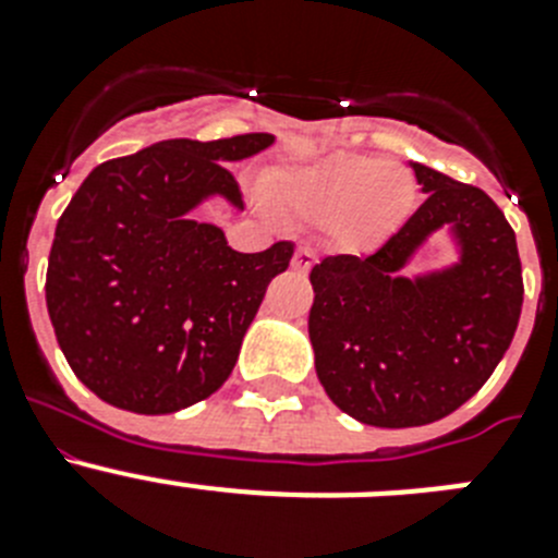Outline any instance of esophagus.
Returning <instances> with one entry per match:
<instances>
[{
    "label": "esophagus",
    "instance_id": "obj_1",
    "mask_svg": "<svg viewBox=\"0 0 558 558\" xmlns=\"http://www.w3.org/2000/svg\"><path fill=\"white\" fill-rule=\"evenodd\" d=\"M313 265H315V251L310 248V245H299L293 254V270H302V274H307Z\"/></svg>",
    "mask_w": 558,
    "mask_h": 558
}]
</instances>
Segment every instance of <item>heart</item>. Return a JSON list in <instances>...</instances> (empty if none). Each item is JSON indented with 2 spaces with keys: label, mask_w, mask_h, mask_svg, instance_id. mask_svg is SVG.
<instances>
[{
  "label": "heart",
  "mask_w": 558,
  "mask_h": 558,
  "mask_svg": "<svg viewBox=\"0 0 558 558\" xmlns=\"http://www.w3.org/2000/svg\"><path fill=\"white\" fill-rule=\"evenodd\" d=\"M416 179L399 161L335 153L322 161L268 172L263 198L274 211L329 223L335 245L363 254L397 234L416 206Z\"/></svg>",
  "instance_id": "b5f03b06"
}]
</instances>
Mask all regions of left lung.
I'll return each mask as SVG.
<instances>
[{
    "label": "left lung",
    "mask_w": 558,
    "mask_h": 558,
    "mask_svg": "<svg viewBox=\"0 0 558 558\" xmlns=\"http://www.w3.org/2000/svg\"><path fill=\"white\" fill-rule=\"evenodd\" d=\"M427 198L368 256H327L310 274L315 374L335 405L372 427H418L475 397L502 360L522 310L517 236L483 190L411 161ZM436 230L452 266L401 270Z\"/></svg>",
    "instance_id": "8db88e82"
}]
</instances>
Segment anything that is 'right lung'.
<instances>
[{
  "label": "right lung",
  "instance_id": "right-lung-1",
  "mask_svg": "<svg viewBox=\"0 0 558 558\" xmlns=\"http://www.w3.org/2000/svg\"><path fill=\"white\" fill-rule=\"evenodd\" d=\"M270 133L165 140L95 167L56 226L47 310L75 377L102 402L159 416L229 379L245 329L293 243L240 254L190 211L223 198L243 211L231 161Z\"/></svg>",
  "mask_w": 558,
  "mask_h": 558
}]
</instances>
